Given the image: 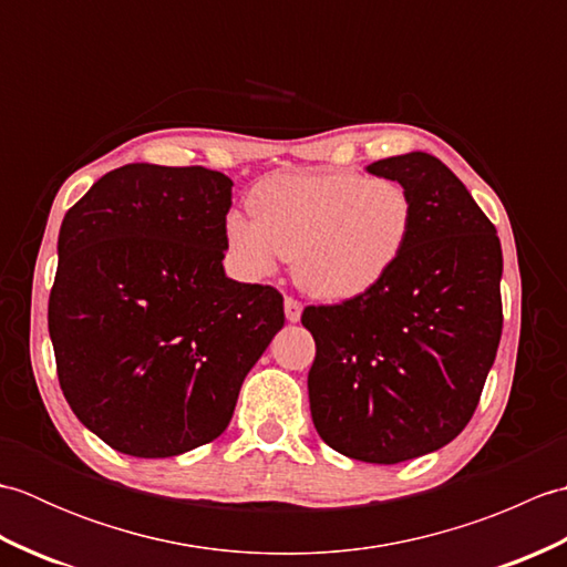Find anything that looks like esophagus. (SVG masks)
Masks as SVG:
<instances>
[{
	"label": "esophagus",
	"mask_w": 567,
	"mask_h": 567,
	"mask_svg": "<svg viewBox=\"0 0 567 567\" xmlns=\"http://www.w3.org/2000/svg\"><path fill=\"white\" fill-rule=\"evenodd\" d=\"M285 317L287 321H299V317H302V302L295 297H285Z\"/></svg>",
	"instance_id": "1"
}]
</instances>
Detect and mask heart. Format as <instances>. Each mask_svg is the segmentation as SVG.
Masks as SVG:
<instances>
[{"instance_id": "b5f03b06", "label": "heart", "mask_w": 567, "mask_h": 567, "mask_svg": "<svg viewBox=\"0 0 567 567\" xmlns=\"http://www.w3.org/2000/svg\"><path fill=\"white\" fill-rule=\"evenodd\" d=\"M250 214L226 216L234 258L250 277L292 258L295 280L321 299L372 290L412 234L414 204L390 177L355 173L270 175L250 189Z\"/></svg>"}]
</instances>
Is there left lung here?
I'll use <instances>...</instances> for the list:
<instances>
[{
    "mask_svg": "<svg viewBox=\"0 0 567 567\" xmlns=\"http://www.w3.org/2000/svg\"><path fill=\"white\" fill-rule=\"evenodd\" d=\"M368 173L406 187L412 234L372 290L305 309L317 343L307 388L323 443L394 465L443 449L475 414L502 336V246L433 155H394Z\"/></svg>",
    "mask_w": 567,
    "mask_h": 567,
    "instance_id": "1",
    "label": "left lung"
}]
</instances>
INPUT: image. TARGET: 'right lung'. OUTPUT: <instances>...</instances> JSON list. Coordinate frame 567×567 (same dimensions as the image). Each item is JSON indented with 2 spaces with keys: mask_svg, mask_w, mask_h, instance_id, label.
Listing matches in <instances>:
<instances>
[{
  "mask_svg": "<svg viewBox=\"0 0 567 567\" xmlns=\"http://www.w3.org/2000/svg\"><path fill=\"white\" fill-rule=\"evenodd\" d=\"M234 183L207 167L106 173L58 236L48 299L60 390L114 451L171 457L221 436L282 329V295L224 272Z\"/></svg>",
  "mask_w": 567,
  "mask_h": 567,
  "instance_id": "obj_1",
  "label": "right lung"
}]
</instances>
